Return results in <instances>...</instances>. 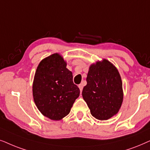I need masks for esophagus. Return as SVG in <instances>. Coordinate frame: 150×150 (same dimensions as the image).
Listing matches in <instances>:
<instances>
[{
  "mask_svg": "<svg viewBox=\"0 0 150 150\" xmlns=\"http://www.w3.org/2000/svg\"><path fill=\"white\" fill-rule=\"evenodd\" d=\"M78 87H79V90H80V91H81V92L82 91V89H83V85L81 84H81H79V85L78 86Z\"/></svg>",
  "mask_w": 150,
  "mask_h": 150,
  "instance_id": "obj_1",
  "label": "esophagus"
}]
</instances>
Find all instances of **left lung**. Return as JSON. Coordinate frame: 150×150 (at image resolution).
Wrapping results in <instances>:
<instances>
[{
    "label": "left lung",
    "instance_id": "8db88e82",
    "mask_svg": "<svg viewBox=\"0 0 150 150\" xmlns=\"http://www.w3.org/2000/svg\"><path fill=\"white\" fill-rule=\"evenodd\" d=\"M82 97L91 115L108 120L118 113L123 99L122 81L115 66L106 59L90 66Z\"/></svg>",
    "mask_w": 150,
    "mask_h": 150
}]
</instances>
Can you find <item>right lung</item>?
Returning a JSON list of instances; mask_svg holds the SVG:
<instances>
[{"mask_svg": "<svg viewBox=\"0 0 150 150\" xmlns=\"http://www.w3.org/2000/svg\"><path fill=\"white\" fill-rule=\"evenodd\" d=\"M33 100L39 111L51 120L68 115L80 91L73 81V73L59 53L44 58L38 66L33 79Z\"/></svg>", "mask_w": 150, "mask_h": 150, "instance_id": "1", "label": "right lung"}]
</instances>
